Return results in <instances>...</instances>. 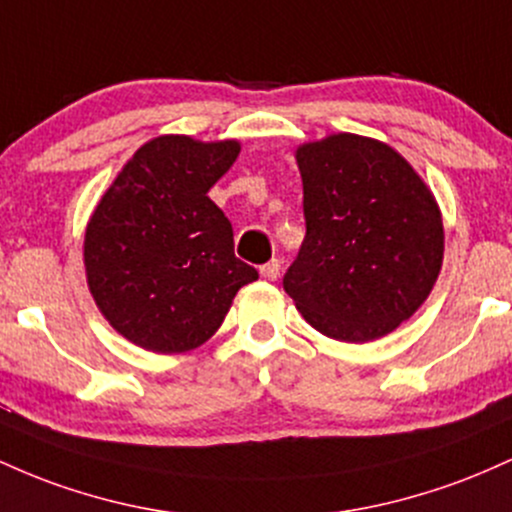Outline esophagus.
Instances as JSON below:
<instances>
[{
    "mask_svg": "<svg viewBox=\"0 0 512 512\" xmlns=\"http://www.w3.org/2000/svg\"><path fill=\"white\" fill-rule=\"evenodd\" d=\"M258 271H261V275L266 280H275L280 275V261H278V258H271V261L263 263V266L258 268Z\"/></svg>",
    "mask_w": 512,
    "mask_h": 512,
    "instance_id": "obj_1",
    "label": "esophagus"
}]
</instances>
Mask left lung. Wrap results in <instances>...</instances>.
Instances as JSON below:
<instances>
[{"label": "left lung", "instance_id": "1", "mask_svg": "<svg viewBox=\"0 0 512 512\" xmlns=\"http://www.w3.org/2000/svg\"><path fill=\"white\" fill-rule=\"evenodd\" d=\"M307 234L283 275L302 317L346 343L394 331L421 307L442 266V217L392 147L331 135L297 149Z\"/></svg>", "mask_w": 512, "mask_h": 512}]
</instances>
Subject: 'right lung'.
I'll list each match as a JSON object with an SVG mask.
<instances>
[{"mask_svg":"<svg viewBox=\"0 0 512 512\" xmlns=\"http://www.w3.org/2000/svg\"><path fill=\"white\" fill-rule=\"evenodd\" d=\"M239 142L166 135L125 164L86 227L89 290L116 331L152 353L198 348L258 271L234 254L232 222L208 198Z\"/></svg>","mask_w":512,"mask_h":512,"instance_id":"right-lung-1","label":"right lung"}]
</instances>
